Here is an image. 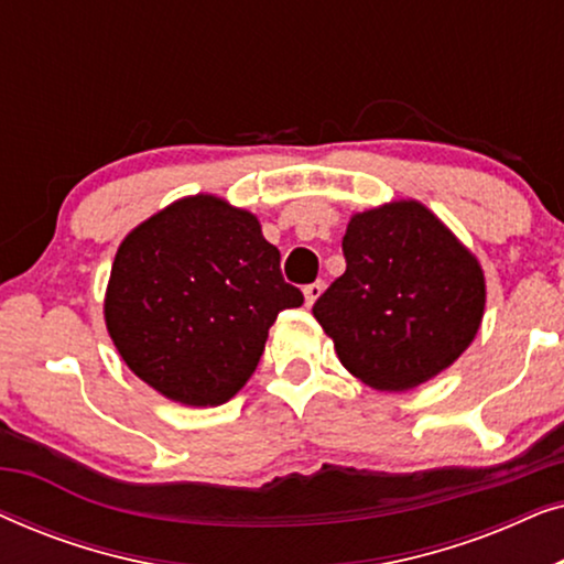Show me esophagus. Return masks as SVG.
Here are the masks:
<instances>
[{
  "instance_id": "obj_1",
  "label": "esophagus",
  "mask_w": 564,
  "mask_h": 564,
  "mask_svg": "<svg viewBox=\"0 0 564 564\" xmlns=\"http://www.w3.org/2000/svg\"><path fill=\"white\" fill-rule=\"evenodd\" d=\"M305 305L307 307H311L313 303H315V300H318L321 297V292H323V282H313V284H305Z\"/></svg>"
}]
</instances>
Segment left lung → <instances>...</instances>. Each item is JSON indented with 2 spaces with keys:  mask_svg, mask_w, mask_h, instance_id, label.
<instances>
[{
  "mask_svg": "<svg viewBox=\"0 0 564 564\" xmlns=\"http://www.w3.org/2000/svg\"><path fill=\"white\" fill-rule=\"evenodd\" d=\"M346 272L315 300L341 365L375 390H411L473 344L485 307L477 259L421 203L349 220Z\"/></svg>",
  "mask_w": 564,
  "mask_h": 564,
  "instance_id": "left-lung-1",
  "label": "left lung"
}]
</instances>
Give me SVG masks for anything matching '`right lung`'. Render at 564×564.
<instances>
[{
  "mask_svg": "<svg viewBox=\"0 0 564 564\" xmlns=\"http://www.w3.org/2000/svg\"><path fill=\"white\" fill-rule=\"evenodd\" d=\"M303 292L251 213L184 197L130 230L115 253L105 321L126 365L161 395L220 405L257 369L269 328Z\"/></svg>",
  "mask_w": 564,
  "mask_h": 564,
  "instance_id": "right-lung-1",
  "label": "right lung"
}]
</instances>
